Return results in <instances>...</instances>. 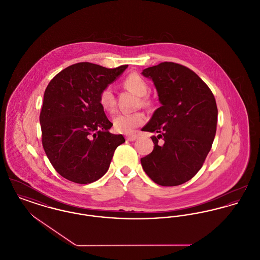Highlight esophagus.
<instances>
[{"label":"esophagus","instance_id":"obj_1","mask_svg":"<svg viewBox=\"0 0 260 260\" xmlns=\"http://www.w3.org/2000/svg\"><path fill=\"white\" fill-rule=\"evenodd\" d=\"M125 138H126V140H128V141H134V140H136V139L138 138V136H137V135H131V136H126Z\"/></svg>","mask_w":260,"mask_h":260}]
</instances>
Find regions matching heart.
Wrapping results in <instances>:
<instances>
[{"label":"heart","mask_w":260,"mask_h":260,"mask_svg":"<svg viewBox=\"0 0 260 260\" xmlns=\"http://www.w3.org/2000/svg\"><path fill=\"white\" fill-rule=\"evenodd\" d=\"M124 88L129 91L134 92L136 95L140 97V102L143 106H151V101L145 95L149 91V85L147 81L139 76L138 74H131L124 78L122 82ZM99 104L102 109L110 114H113L116 110V100L111 87H104L99 93ZM145 122V116L141 112L136 113H123L114 118L113 123L117 132L122 134H131L137 127L140 126Z\"/></svg>","instance_id":"1"}]
</instances>
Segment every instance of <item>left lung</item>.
Listing matches in <instances>:
<instances>
[{
	"label": "left lung",
	"mask_w": 260,
	"mask_h": 260,
	"mask_svg": "<svg viewBox=\"0 0 260 260\" xmlns=\"http://www.w3.org/2000/svg\"><path fill=\"white\" fill-rule=\"evenodd\" d=\"M142 75L152 79L162 104L142 128L158 134L151 138L152 152L140 159L142 168L157 184H182L197 175L211 149L218 116L215 97L193 71L180 63L164 61Z\"/></svg>",
	"instance_id": "left-lung-1"
}]
</instances>
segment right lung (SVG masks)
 <instances>
[{
  "instance_id": "obj_1",
  "label": "right lung",
  "mask_w": 260,
  "mask_h": 260,
  "mask_svg": "<svg viewBox=\"0 0 260 260\" xmlns=\"http://www.w3.org/2000/svg\"><path fill=\"white\" fill-rule=\"evenodd\" d=\"M126 68L77 62L49 82L39 117L42 145L52 166L64 179L81 184L99 180L116 148L125 141L122 135L109 133L113 123L98 97Z\"/></svg>"
}]
</instances>
